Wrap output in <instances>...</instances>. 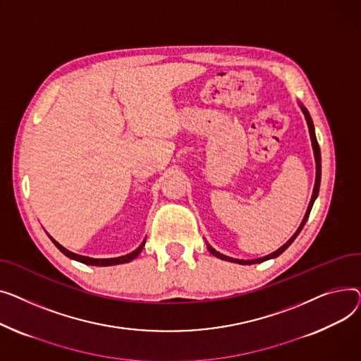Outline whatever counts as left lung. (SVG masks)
<instances>
[{
  "instance_id": "obj_1",
  "label": "left lung",
  "mask_w": 361,
  "mask_h": 361,
  "mask_svg": "<svg viewBox=\"0 0 361 361\" xmlns=\"http://www.w3.org/2000/svg\"><path fill=\"white\" fill-rule=\"evenodd\" d=\"M302 109H303V114H305V116H306V121H307V125H309V133H310V138H312V145H313V152H314V160H316V182H314V189H313V195H312V200H310V202H309V207H307V211H306V216H305V219H303V221H302V224H300V227L298 228V231L294 233V235L290 238V240L286 243V245H283L279 250H275L274 253H271V255H267V257H264V258H259V259H252V261H242V259H235V258H228V257H226V255H221V253H219L216 249H213L209 245H207V249L209 250V253H213L214 257H217V258H220V259H223V261H230V262H235V264H242V265H250V264H259V262H264V261H268V259H271V258H277L279 255H281V253L294 242V239L299 236V233L302 231V228H303V226L306 224V221H307V219H309V214H310V209H312V207H313V202H314V200H316V197H317V194H319V186H321V148H319V144H317V140H316V135H314V126H313V121H312V118H310V115H309V112H307V109L306 108H303L302 106Z\"/></svg>"
}]
</instances>
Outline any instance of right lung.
Returning <instances> with one entry per match:
<instances>
[{
    "instance_id": "add662e5",
    "label": "right lung",
    "mask_w": 361,
    "mask_h": 361,
    "mask_svg": "<svg viewBox=\"0 0 361 361\" xmlns=\"http://www.w3.org/2000/svg\"><path fill=\"white\" fill-rule=\"evenodd\" d=\"M49 239L54 242V245L63 253V255L66 257H68V258H71V259H75V261H78V262H81V264H86V265H96V267H108V265H118V264H125V262H130V261H133V259H135L138 255H140V252H141V249H142V246H144V243H145V240L138 246V249H135L134 252H131V253H128V255H125V257H119V258H109V259H94V258H89V257H81V255H77V253H73V252H70V250H67L66 247H62L58 242H55L51 236H49Z\"/></svg>"
}]
</instances>
